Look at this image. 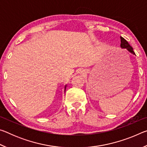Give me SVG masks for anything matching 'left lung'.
Segmentation results:
<instances>
[{"mask_svg":"<svg viewBox=\"0 0 147 147\" xmlns=\"http://www.w3.org/2000/svg\"><path fill=\"white\" fill-rule=\"evenodd\" d=\"M121 47L122 49H126L130 53L134 54V55H136L135 53L134 52L132 47L130 45V44L128 43V41L126 39H124L122 37H121Z\"/></svg>","mask_w":147,"mask_h":147,"instance_id":"obj_1","label":"left lung"}]
</instances>
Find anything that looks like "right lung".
<instances>
[{
  "label": "right lung",
  "mask_w": 147,
  "mask_h": 147,
  "mask_svg": "<svg viewBox=\"0 0 147 147\" xmlns=\"http://www.w3.org/2000/svg\"><path fill=\"white\" fill-rule=\"evenodd\" d=\"M66 87H67V85H65V89H64V91H65V90H66Z\"/></svg>",
  "instance_id": "obj_1"
}]
</instances>
